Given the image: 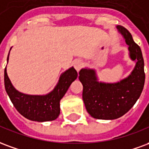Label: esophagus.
I'll list each match as a JSON object with an SVG mask.
<instances>
[{"label": "esophagus", "instance_id": "34e87169", "mask_svg": "<svg viewBox=\"0 0 149 149\" xmlns=\"http://www.w3.org/2000/svg\"><path fill=\"white\" fill-rule=\"evenodd\" d=\"M74 67L75 68V70L79 72L83 67V63H82V62L81 60H76L74 62Z\"/></svg>", "mask_w": 149, "mask_h": 149}]
</instances>
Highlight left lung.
I'll list each match as a JSON object with an SVG mask.
<instances>
[{
    "mask_svg": "<svg viewBox=\"0 0 149 149\" xmlns=\"http://www.w3.org/2000/svg\"><path fill=\"white\" fill-rule=\"evenodd\" d=\"M117 29L129 45L130 58L136 61L132 73L116 83L98 82L93 69L83 68L79 73L83 86L82 99L86 109L96 119L113 120L125 114L134 106L144 88L145 74L141 47L125 28L118 25Z\"/></svg>",
    "mask_w": 149,
    "mask_h": 149,
    "instance_id": "1",
    "label": "left lung"
}]
</instances>
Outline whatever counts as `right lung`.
Masks as SVG:
<instances>
[{
  "mask_svg": "<svg viewBox=\"0 0 149 149\" xmlns=\"http://www.w3.org/2000/svg\"><path fill=\"white\" fill-rule=\"evenodd\" d=\"M8 55L7 60H8ZM77 77L76 70L74 67H70L62 74L58 84L49 94L29 95L20 93L14 88L8 79L5 67V86L11 102L20 114L29 120L43 122L55 120L58 118L60 113L59 102Z\"/></svg>",
  "mask_w": 149,
  "mask_h": 149,
  "instance_id": "1",
  "label": "right lung"
}]
</instances>
